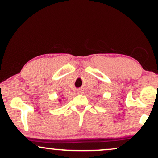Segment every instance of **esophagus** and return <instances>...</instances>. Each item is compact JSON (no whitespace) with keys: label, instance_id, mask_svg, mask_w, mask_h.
<instances>
[{"label":"esophagus","instance_id":"obj_1","mask_svg":"<svg viewBox=\"0 0 158 158\" xmlns=\"http://www.w3.org/2000/svg\"><path fill=\"white\" fill-rule=\"evenodd\" d=\"M78 93L81 94V90H78Z\"/></svg>","mask_w":158,"mask_h":158}]
</instances>
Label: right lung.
<instances>
[{
  "mask_svg": "<svg viewBox=\"0 0 158 158\" xmlns=\"http://www.w3.org/2000/svg\"><path fill=\"white\" fill-rule=\"evenodd\" d=\"M61 99H60V100H59V101H61Z\"/></svg>",
  "mask_w": 158,
  "mask_h": 158,
  "instance_id": "1",
  "label": "right lung"
}]
</instances>
